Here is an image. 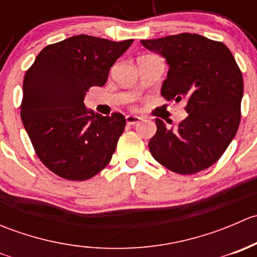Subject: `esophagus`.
I'll return each mask as SVG.
<instances>
[{"instance_id":"1","label":"esophagus","mask_w":257,"mask_h":257,"mask_svg":"<svg viewBox=\"0 0 257 257\" xmlns=\"http://www.w3.org/2000/svg\"><path fill=\"white\" fill-rule=\"evenodd\" d=\"M125 120H126V123L129 124V125H134V124H137V123H139V121L142 120V118L139 115H126L125 116Z\"/></svg>"}]
</instances>
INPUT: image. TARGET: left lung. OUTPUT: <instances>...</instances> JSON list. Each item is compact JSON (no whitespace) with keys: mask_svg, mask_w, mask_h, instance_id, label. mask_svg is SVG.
Instances as JSON below:
<instances>
[{"mask_svg":"<svg viewBox=\"0 0 257 257\" xmlns=\"http://www.w3.org/2000/svg\"><path fill=\"white\" fill-rule=\"evenodd\" d=\"M142 45L169 66L162 95L185 99L186 116L178 125L155 119L150 139L153 158L178 174L208 169L224 154L240 124L243 80L230 49L196 33H181ZM172 124V120L168 121Z\"/></svg>","mask_w":257,"mask_h":257,"instance_id":"obj_1","label":"left lung"}]
</instances>
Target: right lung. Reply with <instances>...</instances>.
<instances>
[{"label": "right lung", "mask_w": 257, "mask_h": 257, "mask_svg": "<svg viewBox=\"0 0 257 257\" xmlns=\"http://www.w3.org/2000/svg\"><path fill=\"white\" fill-rule=\"evenodd\" d=\"M132 43L73 36L43 48L26 72L22 123L37 157L58 177L87 180L109 164L125 118L89 112L83 100L90 87L105 84Z\"/></svg>", "instance_id": "right-lung-1"}]
</instances>
